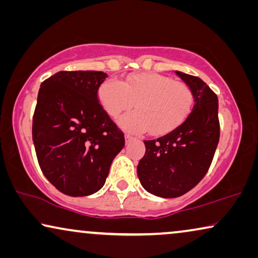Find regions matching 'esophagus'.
<instances>
[{"mask_svg": "<svg viewBox=\"0 0 258 258\" xmlns=\"http://www.w3.org/2000/svg\"><path fill=\"white\" fill-rule=\"evenodd\" d=\"M124 137H125V143L126 144H128L129 142H132V141L134 140V137L132 135H129V134H125Z\"/></svg>", "mask_w": 258, "mask_h": 258, "instance_id": "esophagus-1", "label": "esophagus"}]
</instances>
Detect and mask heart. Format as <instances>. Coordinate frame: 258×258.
Listing matches in <instances>:
<instances>
[{
  "label": "heart",
  "mask_w": 258,
  "mask_h": 258,
  "mask_svg": "<svg viewBox=\"0 0 258 258\" xmlns=\"http://www.w3.org/2000/svg\"><path fill=\"white\" fill-rule=\"evenodd\" d=\"M97 96L104 111L114 118L135 104L137 110L119 118L118 124L128 132L149 130L153 135H163L177 128L194 104L188 84L157 73L135 74L123 82L105 80Z\"/></svg>",
  "instance_id": "obj_1"
}]
</instances>
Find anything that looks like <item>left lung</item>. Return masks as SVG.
<instances>
[{"mask_svg":"<svg viewBox=\"0 0 258 258\" xmlns=\"http://www.w3.org/2000/svg\"><path fill=\"white\" fill-rule=\"evenodd\" d=\"M176 74L192 90V110L167 135L144 141L146 154L137 165L143 188L164 199L184 195L206 176L220 140L217 95L200 77Z\"/></svg>","mask_w":258,"mask_h":258,"instance_id":"obj_1","label":"left lung"}]
</instances>
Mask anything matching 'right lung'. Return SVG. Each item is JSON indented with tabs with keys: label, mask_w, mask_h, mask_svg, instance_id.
<instances>
[{
	"label": "right lung",
	"mask_w": 258,
	"mask_h": 258,
	"mask_svg": "<svg viewBox=\"0 0 258 258\" xmlns=\"http://www.w3.org/2000/svg\"><path fill=\"white\" fill-rule=\"evenodd\" d=\"M107 74L58 72L42 82L33 118L38 164L56 189L88 196L104 185L124 135L98 103Z\"/></svg>",
	"instance_id": "1"
}]
</instances>
